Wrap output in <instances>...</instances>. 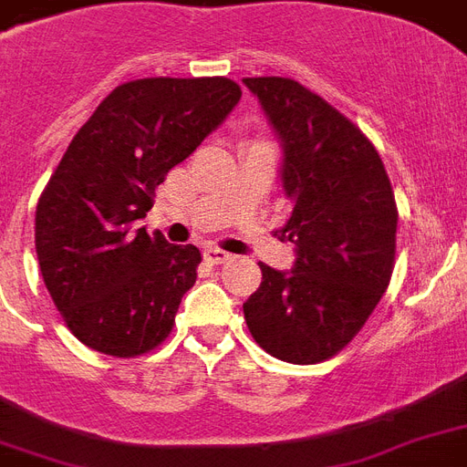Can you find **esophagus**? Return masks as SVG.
Returning <instances> with one entry per match:
<instances>
[{"label": "esophagus", "mask_w": 467, "mask_h": 467, "mask_svg": "<svg viewBox=\"0 0 467 467\" xmlns=\"http://www.w3.org/2000/svg\"><path fill=\"white\" fill-rule=\"evenodd\" d=\"M203 256L208 264H225L230 262V256L233 254H227L225 249H220V247H205Z\"/></svg>", "instance_id": "1"}]
</instances>
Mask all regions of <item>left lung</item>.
Returning a JSON list of instances; mask_svg holds the SVG:
<instances>
[{"mask_svg":"<svg viewBox=\"0 0 467 467\" xmlns=\"http://www.w3.org/2000/svg\"><path fill=\"white\" fill-rule=\"evenodd\" d=\"M281 140L296 244L291 271L262 266L244 303L254 341L281 361L332 358L361 332L395 266L398 208L378 150L322 97L288 77L242 79Z\"/></svg>","mask_w":467,"mask_h":467,"instance_id":"obj_1","label":"left lung"}]
</instances>
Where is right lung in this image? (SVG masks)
I'll return each instance as SVG.
<instances>
[{"instance_id":"obj_1","label":"right lung","mask_w":467,"mask_h":467,"mask_svg":"<svg viewBox=\"0 0 467 467\" xmlns=\"http://www.w3.org/2000/svg\"><path fill=\"white\" fill-rule=\"evenodd\" d=\"M227 77H150L116 87L72 138L36 208L46 288L77 339L130 358L167 339L201 252L148 234L155 189L230 116Z\"/></svg>"}]
</instances>
